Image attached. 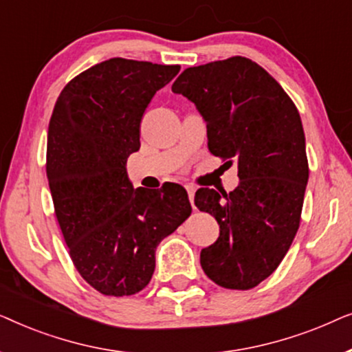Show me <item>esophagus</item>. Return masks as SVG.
<instances>
[{"label":"esophagus","instance_id":"esophagus-1","mask_svg":"<svg viewBox=\"0 0 352 352\" xmlns=\"http://www.w3.org/2000/svg\"><path fill=\"white\" fill-rule=\"evenodd\" d=\"M186 190H187V194H189V200H190V205H192V208H194V197H195V187L194 186H186Z\"/></svg>","mask_w":352,"mask_h":352}]
</instances>
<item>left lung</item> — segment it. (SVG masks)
Masks as SVG:
<instances>
[{
    "mask_svg": "<svg viewBox=\"0 0 352 352\" xmlns=\"http://www.w3.org/2000/svg\"><path fill=\"white\" fill-rule=\"evenodd\" d=\"M171 91L204 117L210 152L239 170L229 194L195 192L197 208L219 224L218 240L201 250V269L221 287L250 290L276 271L300 228L309 177L300 113L282 86L242 56L186 69Z\"/></svg>",
    "mask_w": 352,
    "mask_h": 352,
    "instance_id": "8db88e82",
    "label": "left lung"
}]
</instances>
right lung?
I'll return each instance as SVG.
<instances>
[{"label": "right lung", "instance_id": "1", "mask_svg": "<svg viewBox=\"0 0 352 352\" xmlns=\"http://www.w3.org/2000/svg\"><path fill=\"white\" fill-rule=\"evenodd\" d=\"M179 70L113 57L75 76L52 110L46 175L56 216L76 271L102 295L141 292L158 243L192 213L184 187L134 189L126 173L147 105Z\"/></svg>", "mask_w": 352, "mask_h": 352}]
</instances>
